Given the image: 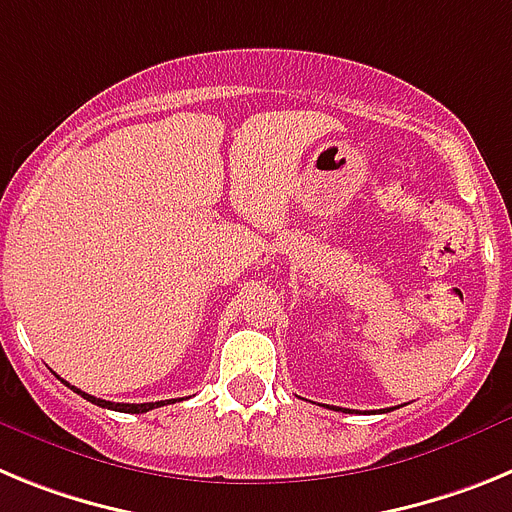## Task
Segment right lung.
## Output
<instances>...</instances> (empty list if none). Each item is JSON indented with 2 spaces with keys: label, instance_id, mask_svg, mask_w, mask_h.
Instances as JSON below:
<instances>
[{
  "label": "right lung",
  "instance_id": "1",
  "mask_svg": "<svg viewBox=\"0 0 512 512\" xmlns=\"http://www.w3.org/2000/svg\"><path fill=\"white\" fill-rule=\"evenodd\" d=\"M71 387V384H69ZM74 392H79L84 400L94 402V405H99V408H107V410H117V413H148V410L153 408H161V405H166V402L171 400H161V402H140V405H130V402H110V400H99V397L94 395H87V392L76 390V387H71Z\"/></svg>",
  "mask_w": 512,
  "mask_h": 512
}]
</instances>
